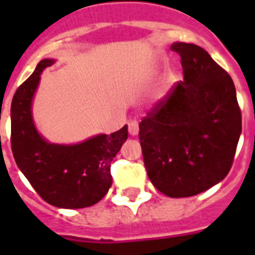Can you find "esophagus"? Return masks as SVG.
<instances>
[{
    "instance_id": "obj_1",
    "label": "esophagus",
    "mask_w": 255,
    "mask_h": 255,
    "mask_svg": "<svg viewBox=\"0 0 255 255\" xmlns=\"http://www.w3.org/2000/svg\"><path fill=\"white\" fill-rule=\"evenodd\" d=\"M128 131L132 136H136L139 133V124H137L136 120H129L128 122Z\"/></svg>"
}]
</instances>
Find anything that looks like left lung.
Here are the masks:
<instances>
[{"mask_svg":"<svg viewBox=\"0 0 255 255\" xmlns=\"http://www.w3.org/2000/svg\"><path fill=\"white\" fill-rule=\"evenodd\" d=\"M184 81L139 124L144 165L156 189L190 197L229 173L241 135V110L232 78L205 50L176 42Z\"/></svg>","mask_w":255,"mask_h":255,"instance_id":"obj_1","label":"left lung"}]
</instances>
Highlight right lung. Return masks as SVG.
<instances>
[{"label": "right lung", "instance_id": "add662e5", "mask_svg": "<svg viewBox=\"0 0 255 255\" xmlns=\"http://www.w3.org/2000/svg\"><path fill=\"white\" fill-rule=\"evenodd\" d=\"M42 59L17 88L11 102V151L15 163L37 193L50 205L87 208L112 185L111 161L128 137L127 126L111 135L100 133L78 144H54L43 139L33 120L31 104L42 71L54 63Z\"/></svg>", "mask_w": 255, "mask_h": 255}]
</instances>
